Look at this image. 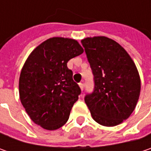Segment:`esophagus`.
I'll list each match as a JSON object with an SVG mask.
<instances>
[{
    "label": "esophagus",
    "mask_w": 151,
    "mask_h": 151,
    "mask_svg": "<svg viewBox=\"0 0 151 151\" xmlns=\"http://www.w3.org/2000/svg\"><path fill=\"white\" fill-rule=\"evenodd\" d=\"M79 86H80V88H81V91L84 90V85L82 84V83H79Z\"/></svg>",
    "instance_id": "esophagus-1"
}]
</instances>
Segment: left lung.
<instances>
[{"label": "left lung", "mask_w": 151, "mask_h": 151, "mask_svg": "<svg viewBox=\"0 0 151 151\" xmlns=\"http://www.w3.org/2000/svg\"><path fill=\"white\" fill-rule=\"evenodd\" d=\"M93 74L94 89L85 96L92 119L113 127L134 110L140 93L137 68L126 50L106 37L81 40Z\"/></svg>", "instance_id": "8db88e82"}]
</instances>
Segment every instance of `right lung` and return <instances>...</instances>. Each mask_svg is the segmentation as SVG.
Instances as JSON below:
<instances>
[{
	"instance_id": "add662e5",
	"label": "right lung",
	"mask_w": 151,
	"mask_h": 151,
	"mask_svg": "<svg viewBox=\"0 0 151 151\" xmlns=\"http://www.w3.org/2000/svg\"><path fill=\"white\" fill-rule=\"evenodd\" d=\"M83 53L77 41L52 38L31 53L21 71L20 100L30 119L48 130L68 121L81 90L67 63Z\"/></svg>"
}]
</instances>
